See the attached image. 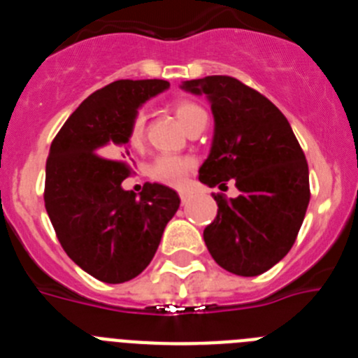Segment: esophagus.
Returning <instances> with one entry per match:
<instances>
[{"label":"esophagus","instance_id":"esophagus-1","mask_svg":"<svg viewBox=\"0 0 358 358\" xmlns=\"http://www.w3.org/2000/svg\"><path fill=\"white\" fill-rule=\"evenodd\" d=\"M179 197H181L182 204H186V202H188L189 199H192V194H189V192H185V189H182V192H179Z\"/></svg>","mask_w":358,"mask_h":358}]
</instances>
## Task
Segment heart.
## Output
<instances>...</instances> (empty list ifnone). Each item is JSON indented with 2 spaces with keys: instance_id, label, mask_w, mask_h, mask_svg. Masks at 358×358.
<instances>
[{
  "instance_id": "obj_1",
  "label": "heart",
  "mask_w": 358,
  "mask_h": 358,
  "mask_svg": "<svg viewBox=\"0 0 358 358\" xmlns=\"http://www.w3.org/2000/svg\"><path fill=\"white\" fill-rule=\"evenodd\" d=\"M177 120L188 127L192 120L197 118L204 113L201 106H197L192 100H179L173 106ZM127 143L132 150H140L145 143V116L143 113H136L127 131ZM195 163L192 157L185 156H159L150 166V177L154 181L163 182L169 186H181L185 182L186 176L194 170Z\"/></svg>"
}]
</instances>
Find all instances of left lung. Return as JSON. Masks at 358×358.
Returning <instances> with one entry per match:
<instances>
[{"mask_svg": "<svg viewBox=\"0 0 358 358\" xmlns=\"http://www.w3.org/2000/svg\"><path fill=\"white\" fill-rule=\"evenodd\" d=\"M206 94L215 118L213 143L199 181L238 197L213 194L217 217L204 229L213 260L238 276H258L290 251L310 202L308 163L289 120L268 98L226 75L186 80Z\"/></svg>", "mask_w": 358, "mask_h": 358, "instance_id": "8db88e82", "label": "left lung"}]
</instances>
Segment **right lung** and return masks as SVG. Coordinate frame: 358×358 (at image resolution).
I'll return each instance as SVG.
<instances>
[{
    "label": "right lung",
    "mask_w": 358,
    "mask_h": 358,
    "mask_svg": "<svg viewBox=\"0 0 358 358\" xmlns=\"http://www.w3.org/2000/svg\"><path fill=\"white\" fill-rule=\"evenodd\" d=\"M166 80H116L87 96L50 147L44 206L66 255L103 283H123L150 264L179 208L176 189L147 182L140 197L122 188L127 131Z\"/></svg>",
    "instance_id": "1"
}]
</instances>
